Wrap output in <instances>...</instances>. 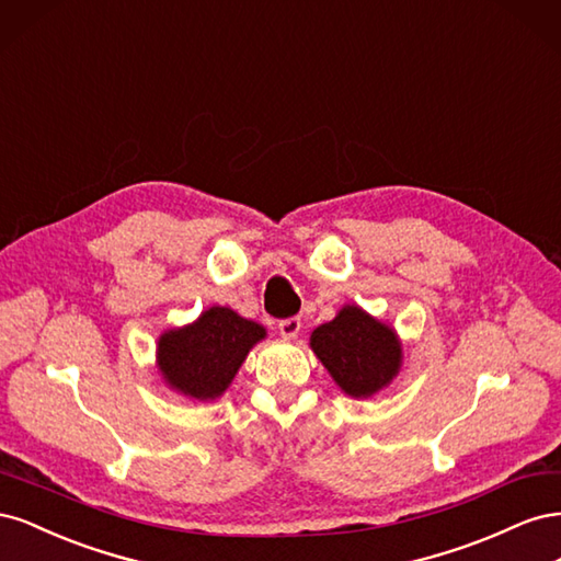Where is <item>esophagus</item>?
<instances>
[{"label": "esophagus", "instance_id": "34e87169", "mask_svg": "<svg viewBox=\"0 0 561 561\" xmlns=\"http://www.w3.org/2000/svg\"><path fill=\"white\" fill-rule=\"evenodd\" d=\"M278 330H280V334H283L285 339H295V336L299 334V330H301V320H299L297 316L285 318V320L278 322Z\"/></svg>", "mask_w": 561, "mask_h": 561}]
</instances>
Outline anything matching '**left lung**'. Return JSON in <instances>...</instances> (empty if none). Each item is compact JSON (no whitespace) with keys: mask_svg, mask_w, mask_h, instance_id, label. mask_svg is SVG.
<instances>
[{"mask_svg":"<svg viewBox=\"0 0 561 561\" xmlns=\"http://www.w3.org/2000/svg\"><path fill=\"white\" fill-rule=\"evenodd\" d=\"M311 348L332 379L353 398H367L390 383L402 351L393 330L358 307H346L311 334Z\"/></svg>","mask_w":561,"mask_h":561,"instance_id":"1","label":"left lung"}]
</instances>
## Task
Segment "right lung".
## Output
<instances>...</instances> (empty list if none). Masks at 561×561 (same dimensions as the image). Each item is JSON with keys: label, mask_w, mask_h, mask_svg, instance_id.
I'll return each mask as SVG.
<instances>
[{"label": "right lung", "mask_w": 561, "mask_h": 561, "mask_svg": "<svg viewBox=\"0 0 561 561\" xmlns=\"http://www.w3.org/2000/svg\"><path fill=\"white\" fill-rule=\"evenodd\" d=\"M264 328L227 307H213L194 325L159 339L163 379L196 400L222 396L248 351L264 339Z\"/></svg>", "instance_id": "add662e5"}]
</instances>
